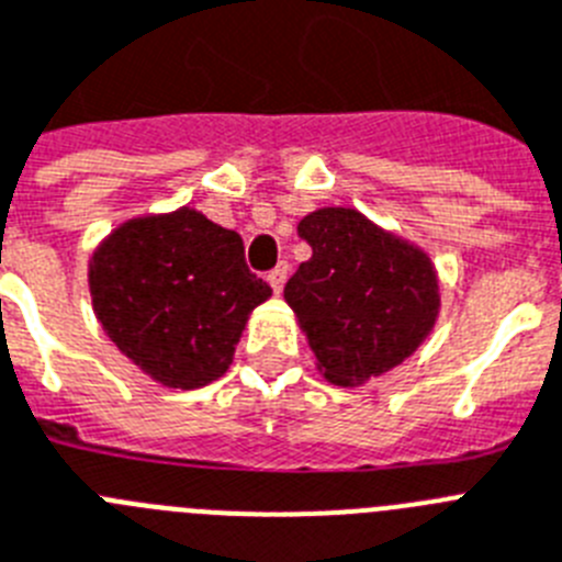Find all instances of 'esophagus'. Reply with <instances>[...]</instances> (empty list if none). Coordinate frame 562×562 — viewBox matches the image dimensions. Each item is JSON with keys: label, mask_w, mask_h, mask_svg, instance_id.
I'll use <instances>...</instances> for the list:
<instances>
[{"label": "esophagus", "mask_w": 562, "mask_h": 562, "mask_svg": "<svg viewBox=\"0 0 562 562\" xmlns=\"http://www.w3.org/2000/svg\"><path fill=\"white\" fill-rule=\"evenodd\" d=\"M288 262L282 260L280 266L277 268H271V271H268V282H271V288H274V291H282V285H285V280H288Z\"/></svg>", "instance_id": "obj_1"}]
</instances>
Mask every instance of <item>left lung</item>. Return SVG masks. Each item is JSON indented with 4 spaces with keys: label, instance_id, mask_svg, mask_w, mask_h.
Here are the masks:
<instances>
[{
    "label": "left lung",
    "instance_id": "8db88e82",
    "mask_svg": "<svg viewBox=\"0 0 562 562\" xmlns=\"http://www.w3.org/2000/svg\"><path fill=\"white\" fill-rule=\"evenodd\" d=\"M300 237L314 254L285 282V300L325 379L348 387L402 364L438 314L427 257L353 209L308 214Z\"/></svg>",
    "mask_w": 562,
    "mask_h": 562
}]
</instances>
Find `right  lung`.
I'll return each mask as SVG.
<instances>
[{
  "instance_id": "add662e5",
  "label": "right lung",
  "mask_w": 562,
  "mask_h": 562,
  "mask_svg": "<svg viewBox=\"0 0 562 562\" xmlns=\"http://www.w3.org/2000/svg\"><path fill=\"white\" fill-rule=\"evenodd\" d=\"M92 305L140 370L194 390L232 364L254 305L271 296L237 232L192 209L124 223L92 254Z\"/></svg>"
}]
</instances>
